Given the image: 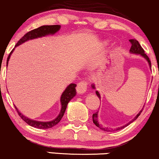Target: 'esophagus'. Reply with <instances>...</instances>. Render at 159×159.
<instances>
[{
    "label": "esophagus",
    "mask_w": 159,
    "mask_h": 159,
    "mask_svg": "<svg viewBox=\"0 0 159 159\" xmlns=\"http://www.w3.org/2000/svg\"><path fill=\"white\" fill-rule=\"evenodd\" d=\"M88 83L86 81H82L79 83L77 86H76V91L79 94H83L85 92L87 91Z\"/></svg>",
    "instance_id": "esophagus-1"
}]
</instances>
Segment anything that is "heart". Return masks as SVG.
Wrapping results in <instances>:
<instances>
[{"label": "heart", "mask_w": 159, "mask_h": 159, "mask_svg": "<svg viewBox=\"0 0 159 159\" xmlns=\"http://www.w3.org/2000/svg\"><path fill=\"white\" fill-rule=\"evenodd\" d=\"M104 44H105V45H107V43H106V42H105V43H104Z\"/></svg>", "instance_id": "obj_1"}]
</instances>
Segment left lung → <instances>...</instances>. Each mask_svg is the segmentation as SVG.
<instances>
[{"mask_svg":"<svg viewBox=\"0 0 159 159\" xmlns=\"http://www.w3.org/2000/svg\"><path fill=\"white\" fill-rule=\"evenodd\" d=\"M130 43H131V47H130V54H138V55H140L141 57H142L143 58L145 59V60H147V62H148V65H149V66H150V69H151V62H150V59H149V57H148V55H147L146 54H144V51L142 48V46H141V45L139 44V43L138 41L136 40V39H131V40H130ZM91 88L93 89H96L94 84H92ZM96 94H97V97L99 98V99H101V96H100V94H99V91H96ZM142 109L138 113V114H137L136 116H135L134 118L132 119V120L129 121L128 123H127L126 125H123V126L117 127V128L116 129V130H115V129H114V130H113V129L107 128V127H103L101 124H99V121H98V112H99V111H97V112H96L95 113H93V122L94 123L96 126L98 127H99V128H100L101 130H102L104 131H107V132H112V131H114V130H121V129L124 128V127L127 126V125H130V123H132L133 121L136 120V119L139 117V116L141 114V113H142Z\"/></svg>","mask_w":159,"mask_h":159,"instance_id":"8db88e82","label":"left lung"}]
</instances>
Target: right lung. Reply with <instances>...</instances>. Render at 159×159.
Returning a JSON list of instances; mask_svg holds the SVG:
<instances>
[{"instance_id":"obj_1","label":"right lung","mask_w":159,"mask_h":159,"mask_svg":"<svg viewBox=\"0 0 159 159\" xmlns=\"http://www.w3.org/2000/svg\"><path fill=\"white\" fill-rule=\"evenodd\" d=\"M61 28V25H42V26L39 27L38 29H35L34 30L30 31L28 33H26L22 38L17 43V44L15 45V47L20 46V45L24 43L26 41L34 40V39L43 38V37L48 36V35H53L55 33H57L60 30ZM15 50V48H13V50L11 51L10 54H9V57L7 58V66L9 63V60L10 59L11 54H12L13 51ZM76 85L74 83H70V85H68L66 89H65V91L62 92L61 97H60V104H61V109H60V113L57 116L55 119H53L52 121H36L33 120L32 119H29L27 116H25L21 113L18 111V109L17 108V107L15 106V109L17 110V113L21 117V119H23L25 122H26L27 124L30 125V126L34 127L35 128H39V129H48L51 127L55 126L57 124H58L60 122V121L61 120V119L63 116L65 111H66V107H67L68 103L69 102L70 99H72L75 97L76 94Z\"/></svg>"}]
</instances>
